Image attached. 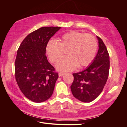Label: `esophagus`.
Masks as SVG:
<instances>
[{
	"mask_svg": "<svg viewBox=\"0 0 127 127\" xmlns=\"http://www.w3.org/2000/svg\"><path fill=\"white\" fill-rule=\"evenodd\" d=\"M64 74H65V72H59V74H58V75H59V76L60 77V76H63V75H64Z\"/></svg>",
	"mask_w": 127,
	"mask_h": 127,
	"instance_id": "esophagus-1",
	"label": "esophagus"
}]
</instances>
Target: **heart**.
I'll use <instances>...</instances> for the list:
<instances>
[{
  "instance_id": "obj_1",
  "label": "heart",
  "mask_w": 127,
  "mask_h": 127,
  "mask_svg": "<svg viewBox=\"0 0 127 127\" xmlns=\"http://www.w3.org/2000/svg\"><path fill=\"white\" fill-rule=\"evenodd\" d=\"M98 44L95 37L90 34L70 31L59 37L58 42L51 40L48 42L46 51L52 63L58 62L64 50L67 49L68 56L62 58L56 64L61 71H71L90 65L95 57Z\"/></svg>"
}]
</instances>
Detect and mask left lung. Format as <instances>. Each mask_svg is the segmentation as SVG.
Here are the masks:
<instances>
[{"label": "left lung", "mask_w": 127, "mask_h": 127, "mask_svg": "<svg viewBox=\"0 0 127 127\" xmlns=\"http://www.w3.org/2000/svg\"><path fill=\"white\" fill-rule=\"evenodd\" d=\"M99 50L91 65L84 70L72 74L74 81L70 86L74 97L80 101L90 102L101 93L108 79L110 57L106 46L97 36Z\"/></svg>", "instance_id": "obj_1"}]
</instances>
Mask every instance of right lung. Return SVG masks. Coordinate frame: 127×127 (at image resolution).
Masks as SVG:
<instances>
[{
  "instance_id": "obj_1",
  "label": "right lung",
  "mask_w": 127,
  "mask_h": 127,
  "mask_svg": "<svg viewBox=\"0 0 127 127\" xmlns=\"http://www.w3.org/2000/svg\"><path fill=\"white\" fill-rule=\"evenodd\" d=\"M60 27H43L28 34L19 47L15 62V79L27 98L45 101L52 95L58 72L48 62L46 47Z\"/></svg>"
}]
</instances>
